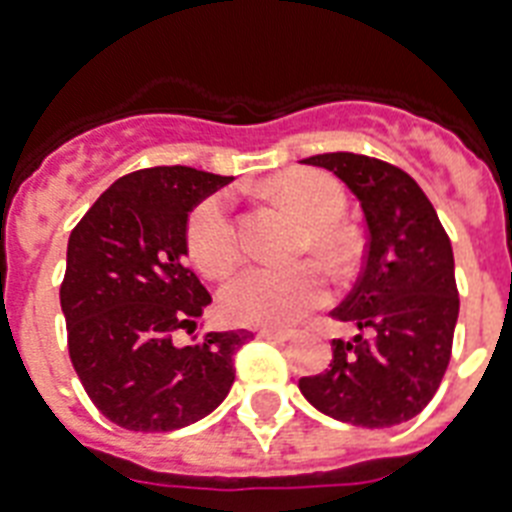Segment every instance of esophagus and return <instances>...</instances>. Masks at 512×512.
I'll return each instance as SVG.
<instances>
[{"mask_svg": "<svg viewBox=\"0 0 512 512\" xmlns=\"http://www.w3.org/2000/svg\"><path fill=\"white\" fill-rule=\"evenodd\" d=\"M257 337H263V340H273V342H287L292 340V332H281V329H260Z\"/></svg>", "mask_w": 512, "mask_h": 512, "instance_id": "1", "label": "esophagus"}]
</instances>
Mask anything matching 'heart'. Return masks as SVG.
<instances>
[{
	"label": "heart",
	"mask_w": 512,
	"mask_h": 512,
	"mask_svg": "<svg viewBox=\"0 0 512 512\" xmlns=\"http://www.w3.org/2000/svg\"><path fill=\"white\" fill-rule=\"evenodd\" d=\"M271 193L308 223L305 247H313L332 265L348 260L350 239L337 223L348 199L335 177L316 170L289 172L273 180ZM185 247L193 265L209 279H220L236 265L241 255L239 228L225 193H212L193 207L185 228ZM327 297V273L313 260L281 268L249 265L225 284L220 308L225 319L241 327H289L327 303Z\"/></svg>",
	"instance_id": "1"
}]
</instances>
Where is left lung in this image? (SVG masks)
I'll return each mask as SVG.
<instances>
[{
	"instance_id": "8db88e82",
	"label": "left lung",
	"mask_w": 512,
	"mask_h": 512,
	"mask_svg": "<svg viewBox=\"0 0 512 512\" xmlns=\"http://www.w3.org/2000/svg\"><path fill=\"white\" fill-rule=\"evenodd\" d=\"M303 162L356 193L369 239L356 287L332 311L358 335L332 340L329 369L300 377V390L327 417L393 428L428 406L452 358L460 313L452 241L420 185L393 164L348 151Z\"/></svg>"
}]
</instances>
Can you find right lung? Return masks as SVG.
Returning a JSON list of instances; mask_svg holds the SVG:
<instances>
[{"instance_id": "right-lung-1", "label": "right lung", "mask_w": 512, "mask_h": 512, "mask_svg": "<svg viewBox=\"0 0 512 512\" xmlns=\"http://www.w3.org/2000/svg\"><path fill=\"white\" fill-rule=\"evenodd\" d=\"M231 177L151 167L119 177L68 236L60 308L68 356L108 420L167 433L207 417L233 385V353L252 332H196L212 297L185 265L188 215Z\"/></svg>"}]
</instances>
